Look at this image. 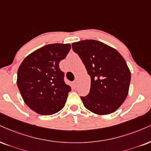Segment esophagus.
<instances>
[{
	"mask_svg": "<svg viewBox=\"0 0 151 151\" xmlns=\"http://www.w3.org/2000/svg\"><path fill=\"white\" fill-rule=\"evenodd\" d=\"M73 85L74 87H76V85H77V81H74L73 82Z\"/></svg>",
	"mask_w": 151,
	"mask_h": 151,
	"instance_id": "34e87169",
	"label": "esophagus"
}]
</instances>
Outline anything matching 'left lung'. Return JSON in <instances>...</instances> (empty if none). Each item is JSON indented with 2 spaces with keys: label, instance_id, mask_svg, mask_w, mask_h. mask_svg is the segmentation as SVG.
I'll return each instance as SVG.
<instances>
[{
  "label": "left lung",
  "instance_id": "left-lung-1",
  "mask_svg": "<svg viewBox=\"0 0 151 151\" xmlns=\"http://www.w3.org/2000/svg\"><path fill=\"white\" fill-rule=\"evenodd\" d=\"M91 78L88 95L81 96L85 107L104 115L117 111L129 92L131 72L126 61L115 48L95 40L72 43Z\"/></svg>",
  "mask_w": 151,
  "mask_h": 151
}]
</instances>
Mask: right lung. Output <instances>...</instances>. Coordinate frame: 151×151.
I'll return each instance as SVG.
<instances>
[{
    "mask_svg": "<svg viewBox=\"0 0 151 151\" xmlns=\"http://www.w3.org/2000/svg\"><path fill=\"white\" fill-rule=\"evenodd\" d=\"M69 43H55L35 50L19 67L17 84L25 104L40 115H49L64 108L69 85L64 81L59 62L70 50Z\"/></svg>",
    "mask_w": 151,
    "mask_h": 151,
    "instance_id": "obj_1",
    "label": "right lung"
}]
</instances>
